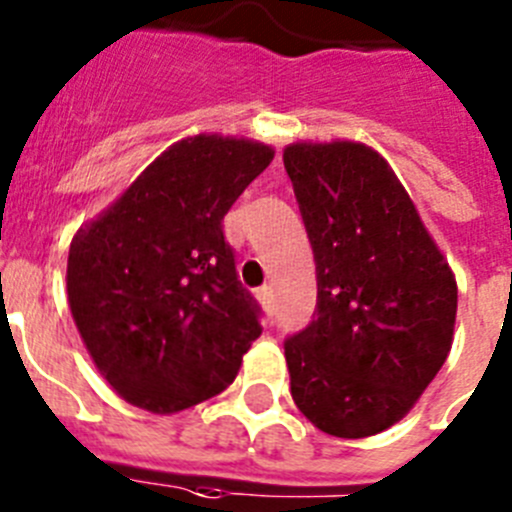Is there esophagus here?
<instances>
[{
    "instance_id": "1",
    "label": "esophagus",
    "mask_w": 512,
    "mask_h": 512,
    "mask_svg": "<svg viewBox=\"0 0 512 512\" xmlns=\"http://www.w3.org/2000/svg\"><path fill=\"white\" fill-rule=\"evenodd\" d=\"M259 300H261V307H264L266 315H274V292H271V287L259 289Z\"/></svg>"
}]
</instances>
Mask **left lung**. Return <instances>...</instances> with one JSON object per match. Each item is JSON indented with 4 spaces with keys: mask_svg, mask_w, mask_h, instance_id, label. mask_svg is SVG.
<instances>
[{
    "mask_svg": "<svg viewBox=\"0 0 512 512\" xmlns=\"http://www.w3.org/2000/svg\"><path fill=\"white\" fill-rule=\"evenodd\" d=\"M315 274L318 310L284 343L289 390L328 436L400 423L454 343L456 279L410 194L356 140L284 148Z\"/></svg>",
    "mask_w": 512,
    "mask_h": 512,
    "instance_id": "8db88e82",
    "label": "left lung"
}]
</instances>
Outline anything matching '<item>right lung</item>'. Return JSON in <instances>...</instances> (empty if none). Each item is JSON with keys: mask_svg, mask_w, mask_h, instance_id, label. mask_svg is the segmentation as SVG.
<instances>
[{"mask_svg": "<svg viewBox=\"0 0 512 512\" xmlns=\"http://www.w3.org/2000/svg\"><path fill=\"white\" fill-rule=\"evenodd\" d=\"M251 138H182L71 238L66 292L112 390L169 415L220 395L261 336L223 217L271 164Z\"/></svg>", "mask_w": 512, "mask_h": 512, "instance_id": "add662e5", "label": "right lung"}]
</instances>
